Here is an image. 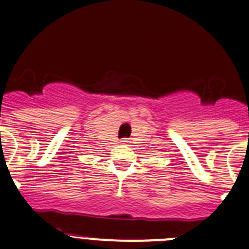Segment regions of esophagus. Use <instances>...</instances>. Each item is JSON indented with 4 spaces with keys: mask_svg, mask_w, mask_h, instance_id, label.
<instances>
[{
    "mask_svg": "<svg viewBox=\"0 0 249 249\" xmlns=\"http://www.w3.org/2000/svg\"><path fill=\"white\" fill-rule=\"evenodd\" d=\"M122 143L123 144H126V146H130L131 141H130V139H123L122 140Z\"/></svg>",
    "mask_w": 249,
    "mask_h": 249,
    "instance_id": "obj_1",
    "label": "esophagus"
}]
</instances>
